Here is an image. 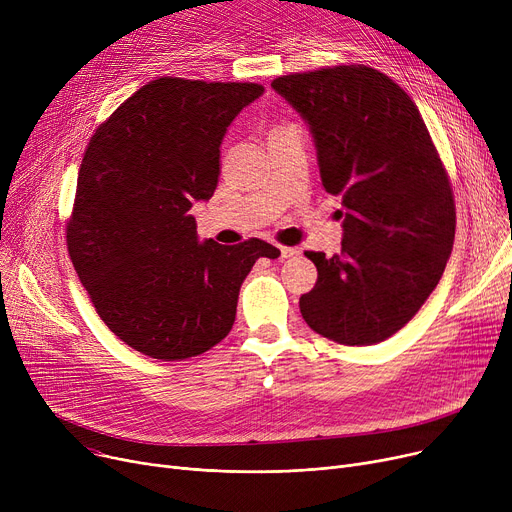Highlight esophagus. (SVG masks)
Instances as JSON below:
<instances>
[{
  "instance_id": "1",
  "label": "esophagus",
  "mask_w": 512,
  "mask_h": 512,
  "mask_svg": "<svg viewBox=\"0 0 512 512\" xmlns=\"http://www.w3.org/2000/svg\"><path fill=\"white\" fill-rule=\"evenodd\" d=\"M278 253H280V259H288V257H294L299 251L294 247H278Z\"/></svg>"
}]
</instances>
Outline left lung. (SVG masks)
Instances as JSON below:
<instances>
[{
	"instance_id": "1",
	"label": "left lung",
	"mask_w": 512,
	"mask_h": 512,
	"mask_svg": "<svg viewBox=\"0 0 512 512\" xmlns=\"http://www.w3.org/2000/svg\"><path fill=\"white\" fill-rule=\"evenodd\" d=\"M309 124L321 184L342 197V249L307 251L317 282L299 307L338 344H378L407 326L438 286L456 211L448 174L413 99L369 66L272 83Z\"/></svg>"
}]
</instances>
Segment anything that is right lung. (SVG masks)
<instances>
[{"mask_svg":"<svg viewBox=\"0 0 512 512\" xmlns=\"http://www.w3.org/2000/svg\"><path fill=\"white\" fill-rule=\"evenodd\" d=\"M255 83L151 80L91 137L66 228L68 253L89 297L122 342L182 361L232 330L240 284L274 245L199 240L191 213L211 199L220 145Z\"/></svg>","mask_w":512,"mask_h":512,"instance_id":"obj_1","label":"right lung"}]
</instances>
